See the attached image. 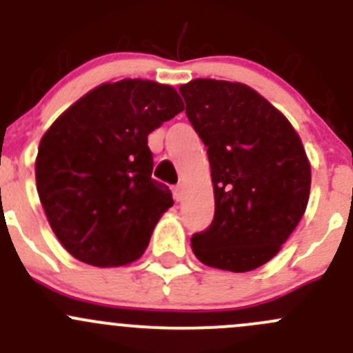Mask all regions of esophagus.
I'll return each instance as SVG.
<instances>
[{"label": "esophagus", "mask_w": 353, "mask_h": 353, "mask_svg": "<svg viewBox=\"0 0 353 353\" xmlns=\"http://www.w3.org/2000/svg\"><path fill=\"white\" fill-rule=\"evenodd\" d=\"M172 194H174V199H176V201H181V199L184 198V188L181 186V184H177V186H174Z\"/></svg>", "instance_id": "esophagus-1"}]
</instances>
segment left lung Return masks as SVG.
Instances as JSON below:
<instances>
[{
	"mask_svg": "<svg viewBox=\"0 0 353 353\" xmlns=\"http://www.w3.org/2000/svg\"><path fill=\"white\" fill-rule=\"evenodd\" d=\"M206 147L215 215L193 234L205 265L243 273L280 251L307 206L311 165L287 117L237 81L196 78L179 88Z\"/></svg>",
	"mask_w": 353,
	"mask_h": 353,
	"instance_id": "obj_1",
	"label": "left lung"
}]
</instances>
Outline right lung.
<instances>
[{"label": "right lung", "instance_id": "add662e5", "mask_svg": "<svg viewBox=\"0 0 353 353\" xmlns=\"http://www.w3.org/2000/svg\"><path fill=\"white\" fill-rule=\"evenodd\" d=\"M184 109L169 85L104 83L46 131L35 160L37 193L52 232L73 258L121 266L143 254L172 193L152 179L148 134Z\"/></svg>", "mask_w": 353, "mask_h": 353}]
</instances>
